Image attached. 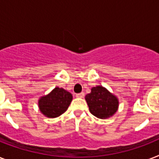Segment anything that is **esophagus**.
Masks as SVG:
<instances>
[{
	"instance_id": "34e87169",
	"label": "esophagus",
	"mask_w": 159,
	"mask_h": 159,
	"mask_svg": "<svg viewBox=\"0 0 159 159\" xmlns=\"http://www.w3.org/2000/svg\"><path fill=\"white\" fill-rule=\"evenodd\" d=\"M76 97H77V98H83V97H84V93H83V92H81L79 94H77L76 95Z\"/></svg>"
}]
</instances>
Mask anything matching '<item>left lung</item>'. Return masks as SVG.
<instances>
[{
  "mask_svg": "<svg viewBox=\"0 0 159 159\" xmlns=\"http://www.w3.org/2000/svg\"><path fill=\"white\" fill-rule=\"evenodd\" d=\"M90 112L99 119H108L118 111L119 99L102 86L93 87L85 97Z\"/></svg>",
  "mask_w": 159,
  "mask_h": 159,
  "instance_id": "8db88e82",
  "label": "left lung"
}]
</instances>
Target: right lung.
<instances>
[{"instance_id": "right-lung-1", "label": "right lung", "mask_w": 159, "mask_h": 159, "mask_svg": "<svg viewBox=\"0 0 159 159\" xmlns=\"http://www.w3.org/2000/svg\"><path fill=\"white\" fill-rule=\"evenodd\" d=\"M72 101V95L63 88L56 87L48 94L39 99V111L48 118H56L67 111Z\"/></svg>"}]
</instances>
